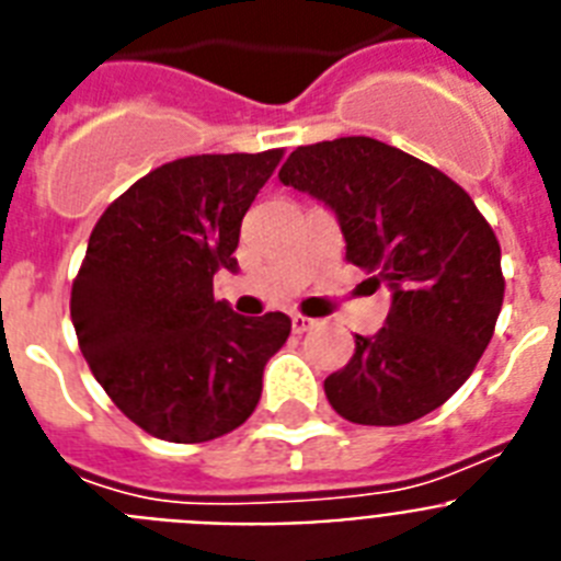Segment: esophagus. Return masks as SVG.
I'll use <instances>...</instances> for the list:
<instances>
[{
    "mask_svg": "<svg viewBox=\"0 0 561 561\" xmlns=\"http://www.w3.org/2000/svg\"><path fill=\"white\" fill-rule=\"evenodd\" d=\"M290 324H294L296 333H308V331H313L319 322H317V319L302 317V313H294V317H290Z\"/></svg>",
    "mask_w": 561,
    "mask_h": 561,
    "instance_id": "obj_1",
    "label": "esophagus"
}]
</instances>
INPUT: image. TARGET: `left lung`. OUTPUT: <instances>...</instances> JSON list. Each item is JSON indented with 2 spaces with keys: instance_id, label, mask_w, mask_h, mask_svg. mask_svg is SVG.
I'll return each mask as SVG.
<instances>
[{
  "instance_id": "obj_1",
  "label": "left lung",
  "mask_w": 561,
  "mask_h": 561,
  "mask_svg": "<svg viewBox=\"0 0 561 561\" xmlns=\"http://www.w3.org/2000/svg\"><path fill=\"white\" fill-rule=\"evenodd\" d=\"M282 185L336 214L345 259L390 288L376 336H356L324 397L356 425H408L448 402L496 328L505 279L496 233L433 164L370 136L296 148Z\"/></svg>"
}]
</instances>
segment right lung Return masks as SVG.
Here are the masks:
<instances>
[{
    "label": "right lung",
    "mask_w": 561,
    "mask_h": 561,
    "mask_svg": "<svg viewBox=\"0 0 561 561\" xmlns=\"http://www.w3.org/2000/svg\"><path fill=\"white\" fill-rule=\"evenodd\" d=\"M282 150L168 162L99 216L73 290L82 356L113 404L179 445L237 431L262 374L290 336L285 313L239 317L214 299V273H237L239 228Z\"/></svg>",
    "instance_id": "1"
}]
</instances>
